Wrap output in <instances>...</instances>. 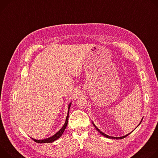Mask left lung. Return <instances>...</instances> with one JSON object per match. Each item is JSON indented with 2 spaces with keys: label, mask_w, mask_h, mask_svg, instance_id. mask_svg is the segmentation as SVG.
Returning <instances> with one entry per match:
<instances>
[{
  "label": "left lung",
  "mask_w": 158,
  "mask_h": 158,
  "mask_svg": "<svg viewBox=\"0 0 158 158\" xmlns=\"http://www.w3.org/2000/svg\"><path fill=\"white\" fill-rule=\"evenodd\" d=\"M143 117L142 118V119H141V122H140V123L139 124V125L137 126V127L140 125V124H141V122H142V120H143ZM92 122V124H93V125L94 126V127H95V128L102 135H103L104 137H107V138H109V139H123V138H124V137H127V135H129L131 133H132V131H132V132H131L130 133H129V134H126V135H124V136H122V137H112V136H109V135H107V134H105V133H103V132H102L100 130H99V129L98 128H97V126L95 125V124L94 123V122ZM137 127H135V129L137 128Z\"/></svg>",
  "instance_id": "left-lung-1"
}]
</instances>
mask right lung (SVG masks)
I'll return each instance as SVG.
<instances>
[{"instance_id": "obj_1", "label": "right lung", "mask_w": 158, "mask_h": 158, "mask_svg": "<svg viewBox=\"0 0 158 158\" xmlns=\"http://www.w3.org/2000/svg\"><path fill=\"white\" fill-rule=\"evenodd\" d=\"M72 105V102H70L69 104H68V113H67V116H66V120H65V122L64 125L63 126V127L60 129V131H58V132H57L55 134H54L53 135H52L51 137H49L48 138H46V139H40V140H38V139H33L32 137H31L32 140H34V141L35 142H36L38 143H52L55 141L56 140H57L58 139H59L61 135L63 134V132L64 131L67 125H68V117H69V108H70V106H71Z\"/></svg>"}]
</instances>
